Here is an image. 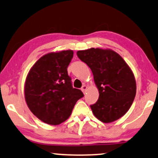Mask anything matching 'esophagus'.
<instances>
[{
	"label": "esophagus",
	"instance_id": "obj_1",
	"mask_svg": "<svg viewBox=\"0 0 158 158\" xmlns=\"http://www.w3.org/2000/svg\"><path fill=\"white\" fill-rule=\"evenodd\" d=\"M87 86H86V85H83L81 89V91L83 92V93H85V92H86V90H87Z\"/></svg>",
	"mask_w": 158,
	"mask_h": 158
}]
</instances>
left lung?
Here are the masks:
<instances>
[{
    "mask_svg": "<svg viewBox=\"0 0 158 158\" xmlns=\"http://www.w3.org/2000/svg\"><path fill=\"white\" fill-rule=\"evenodd\" d=\"M77 56L89 67L99 91V98L90 106L103 123L116 121L126 114L136 95V81L131 69L112 50L90 48L79 50Z\"/></svg>",
    "mask_w": 158,
    "mask_h": 158,
    "instance_id": "1",
    "label": "left lung"
}]
</instances>
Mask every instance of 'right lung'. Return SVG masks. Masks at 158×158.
Listing matches in <instances>:
<instances>
[{"instance_id":"obj_1","label":"right lung","mask_w":158,"mask_h":158,"mask_svg":"<svg viewBox=\"0 0 158 158\" xmlns=\"http://www.w3.org/2000/svg\"><path fill=\"white\" fill-rule=\"evenodd\" d=\"M73 56L70 50L46 54L33 65L27 77V106L48 124L58 125L68 119L76 102L84 97L80 89L72 87L67 71Z\"/></svg>"}]
</instances>
